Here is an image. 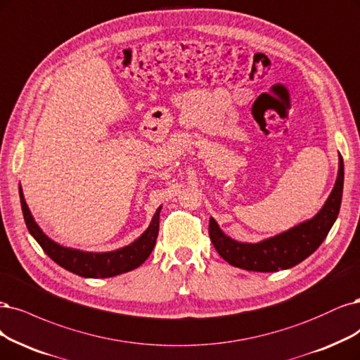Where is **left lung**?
<instances>
[{
	"label": "left lung",
	"instance_id": "left-lung-1",
	"mask_svg": "<svg viewBox=\"0 0 360 360\" xmlns=\"http://www.w3.org/2000/svg\"><path fill=\"white\" fill-rule=\"evenodd\" d=\"M338 176L333 189L320 212L300 225L259 243H243L231 238L220 229L217 221L210 217V240L217 253L232 266L256 272H276L289 269L314 253L323 243L335 223L342 198L344 162L340 155Z\"/></svg>",
	"mask_w": 360,
	"mask_h": 360
}]
</instances>
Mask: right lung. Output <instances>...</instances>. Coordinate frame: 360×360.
Listing matches in <instances>:
<instances>
[{"mask_svg":"<svg viewBox=\"0 0 360 360\" xmlns=\"http://www.w3.org/2000/svg\"><path fill=\"white\" fill-rule=\"evenodd\" d=\"M19 196L25 223H27V228L34 237V240L41 245L44 253L52 260H55L59 266L65 268L67 271L72 272V274H77L80 277L107 278L132 271L135 268H139L141 264H144V260L150 256L156 244L159 232V213L160 210H162V205L156 210L148 228L131 244L111 252H84L80 249L64 247L53 241L52 238H49L34 220L27 205V201H25L20 186Z\"/></svg>","mask_w":360,"mask_h":360,"instance_id":"add662e5","label":"right lung"}]
</instances>
